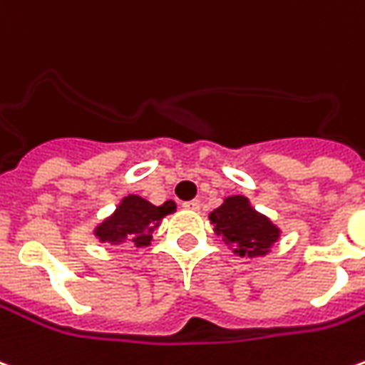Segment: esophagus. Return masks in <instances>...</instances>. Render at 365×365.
I'll list each match as a JSON object with an SVG mask.
<instances>
[{
  "label": "esophagus",
  "instance_id": "obj_1",
  "mask_svg": "<svg viewBox=\"0 0 365 365\" xmlns=\"http://www.w3.org/2000/svg\"><path fill=\"white\" fill-rule=\"evenodd\" d=\"M183 207L190 209V211H200L201 203L200 200H191V201H185V203H183Z\"/></svg>",
  "mask_w": 365,
  "mask_h": 365
}]
</instances>
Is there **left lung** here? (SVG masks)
Instances as JSON below:
<instances>
[{"label":"left lung","instance_id":"obj_1","mask_svg":"<svg viewBox=\"0 0 365 365\" xmlns=\"http://www.w3.org/2000/svg\"><path fill=\"white\" fill-rule=\"evenodd\" d=\"M215 233L239 257H264L280 237V229L271 219L251 207L245 195H231L209 213Z\"/></svg>","mask_w":365,"mask_h":365}]
</instances>
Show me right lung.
I'll use <instances>...</instances> for the list:
<instances>
[{
    "label": "right lung",
    "mask_w": 365,
    "mask_h": 365,
    "mask_svg": "<svg viewBox=\"0 0 365 365\" xmlns=\"http://www.w3.org/2000/svg\"><path fill=\"white\" fill-rule=\"evenodd\" d=\"M174 211V201H165L164 205H152L140 195H126L110 217L96 225L94 237L101 243L132 245L138 249L148 247L152 243V233L160 227L162 219Z\"/></svg>",
    "instance_id": "add662e5"
}]
</instances>
